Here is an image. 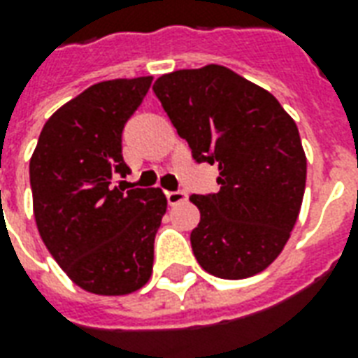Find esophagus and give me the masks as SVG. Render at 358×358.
Instances as JSON below:
<instances>
[{
  "label": "esophagus",
  "mask_w": 358,
  "mask_h": 358,
  "mask_svg": "<svg viewBox=\"0 0 358 358\" xmlns=\"http://www.w3.org/2000/svg\"><path fill=\"white\" fill-rule=\"evenodd\" d=\"M187 199V194L186 192H166V201L169 205H178V203L186 201Z\"/></svg>",
  "instance_id": "1"
}]
</instances>
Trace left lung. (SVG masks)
Instances as JSON below:
<instances>
[{"instance_id": "left-lung-1", "label": "left lung", "mask_w": 358, "mask_h": 358, "mask_svg": "<svg viewBox=\"0 0 358 358\" xmlns=\"http://www.w3.org/2000/svg\"><path fill=\"white\" fill-rule=\"evenodd\" d=\"M153 92L197 163L218 164L217 194L192 195L189 236L209 274L255 276L276 261L299 217L307 157L274 95L222 65L163 74Z\"/></svg>"}]
</instances>
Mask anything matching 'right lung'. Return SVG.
I'll use <instances>...</instances> for the list:
<instances>
[{"label":"right lung","mask_w":358,"mask_h":358,"mask_svg":"<svg viewBox=\"0 0 358 358\" xmlns=\"http://www.w3.org/2000/svg\"><path fill=\"white\" fill-rule=\"evenodd\" d=\"M153 76L90 86L43 124L30 159L38 232L74 284L95 295H128L153 272V241L166 213L159 187L128 189L122 128Z\"/></svg>","instance_id":"add662e5"}]
</instances>
